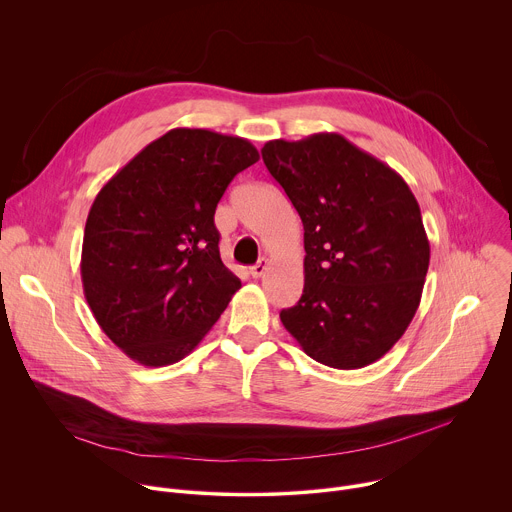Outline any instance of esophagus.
Segmentation results:
<instances>
[{
    "label": "esophagus",
    "mask_w": 512,
    "mask_h": 512,
    "mask_svg": "<svg viewBox=\"0 0 512 512\" xmlns=\"http://www.w3.org/2000/svg\"><path fill=\"white\" fill-rule=\"evenodd\" d=\"M267 265H269V261L263 257V259H259L255 265H251L249 267V273H251V277H261L265 271H267Z\"/></svg>",
    "instance_id": "1"
}]
</instances>
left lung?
Returning <instances> with one entry per match:
<instances>
[{"label": "left lung", "instance_id": "8db88e82", "mask_svg": "<svg viewBox=\"0 0 512 512\" xmlns=\"http://www.w3.org/2000/svg\"><path fill=\"white\" fill-rule=\"evenodd\" d=\"M261 156L304 225V294L281 310L285 330L326 367H367L421 302L429 241L413 192L340 133L271 139Z\"/></svg>", "mask_w": 512, "mask_h": 512}]
</instances>
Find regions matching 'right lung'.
I'll return each mask as SVG.
<instances>
[{
    "mask_svg": "<svg viewBox=\"0 0 512 512\" xmlns=\"http://www.w3.org/2000/svg\"><path fill=\"white\" fill-rule=\"evenodd\" d=\"M257 160L243 137L178 127L97 194L83 237V289L101 330L131 360H182L241 287L218 253L214 210Z\"/></svg>",
    "mask_w": 512,
    "mask_h": 512,
    "instance_id": "1",
    "label": "right lung"
}]
</instances>
